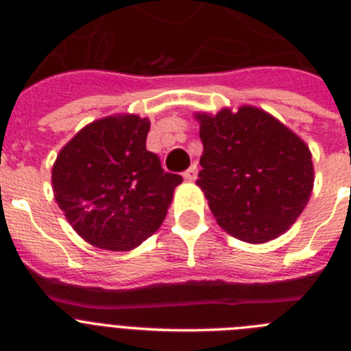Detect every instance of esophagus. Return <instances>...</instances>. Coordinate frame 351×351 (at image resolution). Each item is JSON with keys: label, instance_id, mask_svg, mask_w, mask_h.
I'll use <instances>...</instances> for the list:
<instances>
[{"label": "esophagus", "instance_id": "34e87169", "mask_svg": "<svg viewBox=\"0 0 351 351\" xmlns=\"http://www.w3.org/2000/svg\"><path fill=\"white\" fill-rule=\"evenodd\" d=\"M183 178L187 180V182H194V180L197 178V166H195V164H192L191 168L183 173Z\"/></svg>", "mask_w": 351, "mask_h": 351}]
</instances>
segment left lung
I'll return each mask as SVG.
<instances>
[{
  "mask_svg": "<svg viewBox=\"0 0 351 351\" xmlns=\"http://www.w3.org/2000/svg\"><path fill=\"white\" fill-rule=\"evenodd\" d=\"M194 117L204 147L195 183L219 226L246 243L271 241L289 230L313 191L308 145L255 106Z\"/></svg>",
  "mask_w": 351,
  "mask_h": 351,
  "instance_id": "left-lung-1",
  "label": "left lung"
}]
</instances>
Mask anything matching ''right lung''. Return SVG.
I'll use <instances>...</instances> for the list:
<instances>
[{
	"label": "right lung",
	"mask_w": 351,
	"mask_h": 351,
	"mask_svg": "<svg viewBox=\"0 0 351 351\" xmlns=\"http://www.w3.org/2000/svg\"><path fill=\"white\" fill-rule=\"evenodd\" d=\"M148 131V119L105 117L80 129L53 162V197L78 236L97 248L141 245L164 222L182 183L147 150Z\"/></svg>",
	"instance_id": "add662e5"
}]
</instances>
